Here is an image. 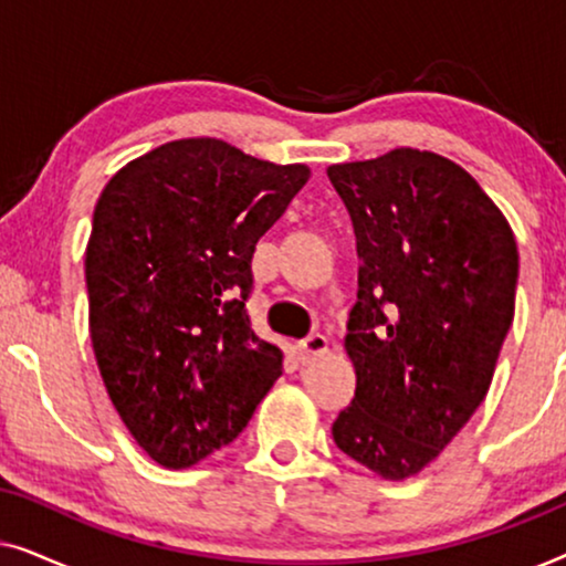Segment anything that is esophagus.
I'll use <instances>...</instances> for the list:
<instances>
[{
    "label": "esophagus",
    "instance_id": "34e87169",
    "mask_svg": "<svg viewBox=\"0 0 566 566\" xmlns=\"http://www.w3.org/2000/svg\"><path fill=\"white\" fill-rule=\"evenodd\" d=\"M329 347V339L319 335V332H314V335H308L306 339H301L298 343V358L301 363H312L314 358H319V355L327 353Z\"/></svg>",
    "mask_w": 566,
    "mask_h": 566
}]
</instances>
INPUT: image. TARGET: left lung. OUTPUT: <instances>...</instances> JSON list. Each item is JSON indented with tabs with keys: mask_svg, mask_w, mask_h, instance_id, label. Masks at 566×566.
<instances>
[{
	"mask_svg": "<svg viewBox=\"0 0 566 566\" xmlns=\"http://www.w3.org/2000/svg\"><path fill=\"white\" fill-rule=\"evenodd\" d=\"M327 175L360 258L345 337L358 386L332 438L397 482L436 461L490 391L515 314L517 244L474 177L432 151Z\"/></svg>",
	"mask_w": 566,
	"mask_h": 566,
	"instance_id": "left-lung-1",
	"label": "left lung"
}]
</instances>
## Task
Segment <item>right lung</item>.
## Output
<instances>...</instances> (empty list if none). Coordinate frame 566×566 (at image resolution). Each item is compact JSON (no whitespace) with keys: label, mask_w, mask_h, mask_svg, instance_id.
Instances as JSON below:
<instances>
[{"label":"right lung","mask_w":566,"mask_h":566,"mask_svg":"<svg viewBox=\"0 0 566 566\" xmlns=\"http://www.w3.org/2000/svg\"><path fill=\"white\" fill-rule=\"evenodd\" d=\"M306 180V165L180 138L105 185L84 254L92 347L113 407L161 467L229 446L283 374L244 301L254 244Z\"/></svg>","instance_id":"1"}]
</instances>
